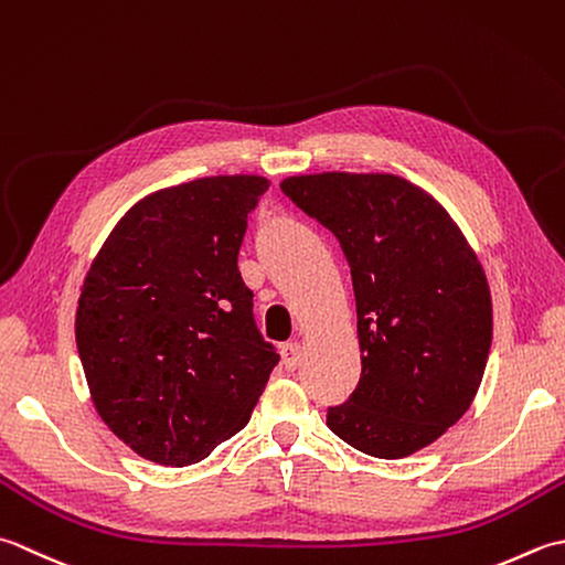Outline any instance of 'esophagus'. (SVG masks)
Returning <instances> with one entry per match:
<instances>
[{
	"instance_id": "esophagus-1",
	"label": "esophagus",
	"mask_w": 565,
	"mask_h": 565,
	"mask_svg": "<svg viewBox=\"0 0 565 565\" xmlns=\"http://www.w3.org/2000/svg\"><path fill=\"white\" fill-rule=\"evenodd\" d=\"M280 355H282V365L285 371H295V367L299 365V343H285V347L280 349Z\"/></svg>"
}]
</instances>
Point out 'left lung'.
<instances>
[{"instance_id": "left-lung-1", "label": "left lung", "mask_w": 565, "mask_h": 565, "mask_svg": "<svg viewBox=\"0 0 565 565\" xmlns=\"http://www.w3.org/2000/svg\"><path fill=\"white\" fill-rule=\"evenodd\" d=\"M280 190L339 238L359 317L361 380L329 429L405 458L463 417L486 373L492 299L463 232L429 192L390 172L295 175Z\"/></svg>"}]
</instances>
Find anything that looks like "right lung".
Listing matches in <instances>:
<instances>
[{
    "label": "right lung",
    "instance_id": "1",
    "mask_svg": "<svg viewBox=\"0 0 565 565\" xmlns=\"http://www.w3.org/2000/svg\"><path fill=\"white\" fill-rule=\"evenodd\" d=\"M270 182L216 175L158 190L85 275L77 353L99 417L160 466L200 463L250 419L280 355L253 321L238 248Z\"/></svg>",
    "mask_w": 565,
    "mask_h": 565
}]
</instances>
